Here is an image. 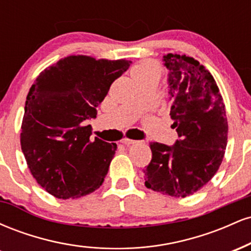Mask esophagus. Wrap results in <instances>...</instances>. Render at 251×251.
<instances>
[{"instance_id": "obj_1", "label": "esophagus", "mask_w": 251, "mask_h": 251, "mask_svg": "<svg viewBox=\"0 0 251 251\" xmlns=\"http://www.w3.org/2000/svg\"><path fill=\"white\" fill-rule=\"evenodd\" d=\"M137 143V140H132V139H127V138H125V139L122 140V144L126 146H129V145H133V144Z\"/></svg>"}]
</instances>
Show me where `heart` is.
I'll list each match as a JSON object with an SVG mask.
<instances>
[{
    "instance_id": "1",
    "label": "heart",
    "mask_w": 251,
    "mask_h": 251,
    "mask_svg": "<svg viewBox=\"0 0 251 251\" xmlns=\"http://www.w3.org/2000/svg\"><path fill=\"white\" fill-rule=\"evenodd\" d=\"M160 66L154 61H145L140 65L135 66L132 70V75L133 77H146V76H152V77H159L160 75Z\"/></svg>"
}]
</instances>
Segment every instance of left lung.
<instances>
[{
    "instance_id": "left-lung-1",
    "label": "left lung",
    "mask_w": 251,
    "mask_h": 251,
    "mask_svg": "<svg viewBox=\"0 0 251 251\" xmlns=\"http://www.w3.org/2000/svg\"><path fill=\"white\" fill-rule=\"evenodd\" d=\"M169 70L170 116L178 139L169 146L151 143L152 159L144 170L146 188L186 197L214 177L226 152V106L214 76L194 57L163 56Z\"/></svg>"
}]
</instances>
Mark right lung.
<instances>
[{"label": "right lung", "mask_w": 251, "mask_h": 251, "mask_svg": "<svg viewBox=\"0 0 251 251\" xmlns=\"http://www.w3.org/2000/svg\"><path fill=\"white\" fill-rule=\"evenodd\" d=\"M131 63L72 55L46 68L31 85L21 149L33 177L54 197H81L102 184L117 145L91 139L85 122L97 117L112 82Z\"/></svg>", "instance_id": "1"}]
</instances>
